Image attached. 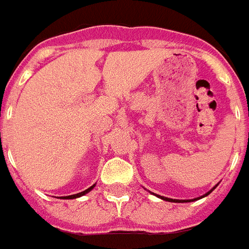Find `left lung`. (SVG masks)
Wrapping results in <instances>:
<instances>
[{
  "label": "left lung",
  "instance_id": "left-lung-1",
  "mask_svg": "<svg viewBox=\"0 0 249 249\" xmlns=\"http://www.w3.org/2000/svg\"><path fill=\"white\" fill-rule=\"evenodd\" d=\"M211 192H212V190H211ZM211 192H208L206 194V196H208V194H210ZM160 198H162L163 200H168V202H176V203H184V202H190V200H178V199H170V198H164V196H160ZM194 200H196V199H194Z\"/></svg>",
  "mask_w": 249,
  "mask_h": 249
}]
</instances>
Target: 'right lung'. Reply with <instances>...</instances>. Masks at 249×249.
<instances>
[{
	"mask_svg": "<svg viewBox=\"0 0 249 249\" xmlns=\"http://www.w3.org/2000/svg\"><path fill=\"white\" fill-rule=\"evenodd\" d=\"M93 186H95V185H92V186H90V188L89 189H86V190H83V192H81V193H78V194H74V196H64L65 199H73V198H78V196H85V194H86V193H89L91 190V189H93Z\"/></svg>",
	"mask_w": 249,
	"mask_h": 249,
	"instance_id": "add662e5",
	"label": "right lung"
}]
</instances>
